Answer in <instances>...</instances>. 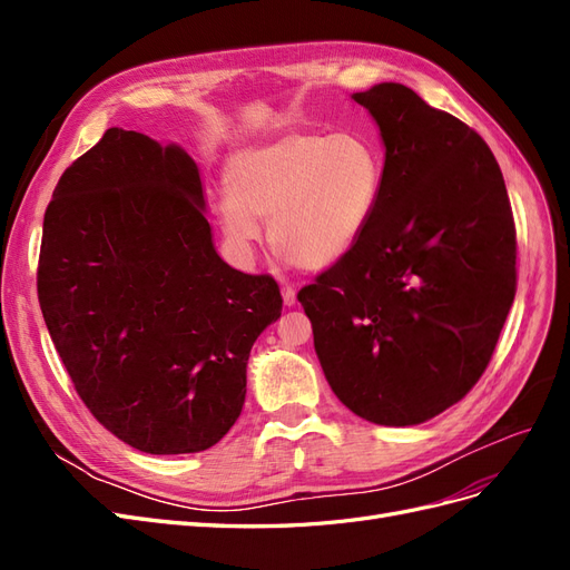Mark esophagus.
Listing matches in <instances>:
<instances>
[{"label":"esophagus","instance_id":"34e87169","mask_svg":"<svg viewBox=\"0 0 570 570\" xmlns=\"http://www.w3.org/2000/svg\"><path fill=\"white\" fill-rule=\"evenodd\" d=\"M283 302H285V306H295V302H297V289L292 287V285H285V287H283Z\"/></svg>","mask_w":570,"mask_h":570}]
</instances>
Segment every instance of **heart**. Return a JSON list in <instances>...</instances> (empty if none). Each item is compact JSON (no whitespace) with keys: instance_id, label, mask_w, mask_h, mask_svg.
<instances>
[{"instance_id":"obj_1","label":"heart","mask_w":570,"mask_h":570,"mask_svg":"<svg viewBox=\"0 0 570 570\" xmlns=\"http://www.w3.org/2000/svg\"><path fill=\"white\" fill-rule=\"evenodd\" d=\"M385 166L361 132L292 130L230 154L220 226L239 247L268 223L271 247L302 271H325L347 256L375 214Z\"/></svg>"}]
</instances>
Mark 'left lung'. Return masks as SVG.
I'll use <instances>...</instances> for the list:
<instances>
[{"label":"left lung","instance_id":"8db88e82","mask_svg":"<svg viewBox=\"0 0 570 570\" xmlns=\"http://www.w3.org/2000/svg\"><path fill=\"white\" fill-rule=\"evenodd\" d=\"M385 145L356 247L297 299L327 385L356 416L419 425L485 373L515 295V228L494 154L400 82L354 92Z\"/></svg>","mask_w":570,"mask_h":570}]
</instances>
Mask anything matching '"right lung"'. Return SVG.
<instances>
[{"instance_id":"obj_1","label":"right lung","mask_w":570,"mask_h":570,"mask_svg":"<svg viewBox=\"0 0 570 570\" xmlns=\"http://www.w3.org/2000/svg\"><path fill=\"white\" fill-rule=\"evenodd\" d=\"M180 145L109 128L47 206L38 297L85 406L147 454H195L237 421L252 344L281 318L271 275L218 256Z\"/></svg>"}]
</instances>
